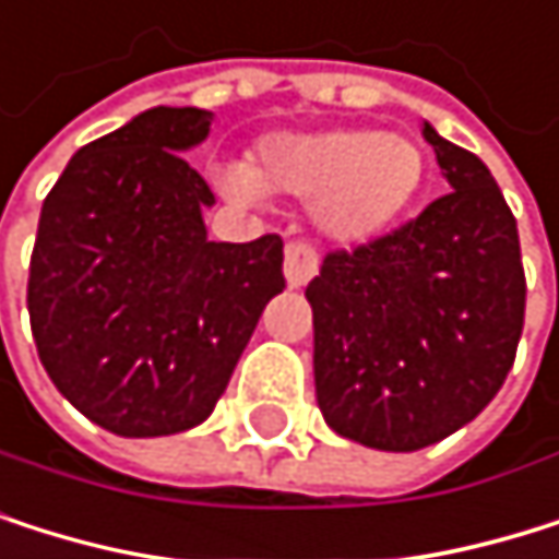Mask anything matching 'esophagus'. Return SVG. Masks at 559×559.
I'll use <instances>...</instances> for the list:
<instances>
[{"mask_svg":"<svg viewBox=\"0 0 559 559\" xmlns=\"http://www.w3.org/2000/svg\"><path fill=\"white\" fill-rule=\"evenodd\" d=\"M283 270H286V283L289 286H306L317 273H320V253L310 239H289L286 242V260H283Z\"/></svg>","mask_w":559,"mask_h":559,"instance_id":"1","label":"esophagus"}]
</instances>
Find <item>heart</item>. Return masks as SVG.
I'll return each mask as SVG.
<instances>
[{"label":"heart","mask_w":559,"mask_h":559,"mask_svg":"<svg viewBox=\"0 0 559 559\" xmlns=\"http://www.w3.org/2000/svg\"><path fill=\"white\" fill-rule=\"evenodd\" d=\"M424 182V153L406 135L326 129L273 135L249 169H229L226 186L242 200L263 192L317 203L320 226L336 239H370L390 229Z\"/></svg>","instance_id":"b5f03b06"}]
</instances>
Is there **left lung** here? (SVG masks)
Here are the masks:
<instances>
[{"label": "left lung", "instance_id": "left-lung-1", "mask_svg": "<svg viewBox=\"0 0 559 559\" xmlns=\"http://www.w3.org/2000/svg\"><path fill=\"white\" fill-rule=\"evenodd\" d=\"M450 192L306 286L323 420L373 450H424L503 386L523 333L516 219L490 169L424 126Z\"/></svg>", "mask_w": 559, "mask_h": 559}]
</instances>
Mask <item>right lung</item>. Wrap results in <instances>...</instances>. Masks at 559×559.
I'll return each instance as SVG.
<instances>
[{"label": "right lung", "instance_id": "add662e5", "mask_svg": "<svg viewBox=\"0 0 559 559\" xmlns=\"http://www.w3.org/2000/svg\"><path fill=\"white\" fill-rule=\"evenodd\" d=\"M206 109H150L82 146L39 213L29 323L56 390L116 437H169L223 396L263 306L283 293V239H206L216 197L179 153Z\"/></svg>", "mask_w": 559, "mask_h": 559}]
</instances>
